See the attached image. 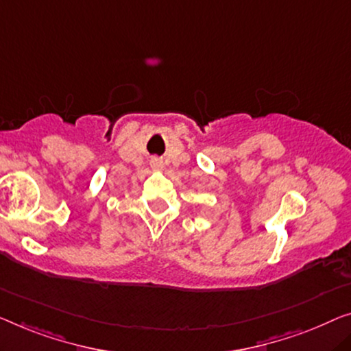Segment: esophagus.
Segmentation results:
<instances>
[{
  "label": "esophagus",
  "instance_id": "esophagus-1",
  "mask_svg": "<svg viewBox=\"0 0 351 351\" xmlns=\"http://www.w3.org/2000/svg\"><path fill=\"white\" fill-rule=\"evenodd\" d=\"M151 167H153L154 170H160L162 167H164V164H162V160L160 159H151Z\"/></svg>",
  "mask_w": 351,
  "mask_h": 351
}]
</instances>
